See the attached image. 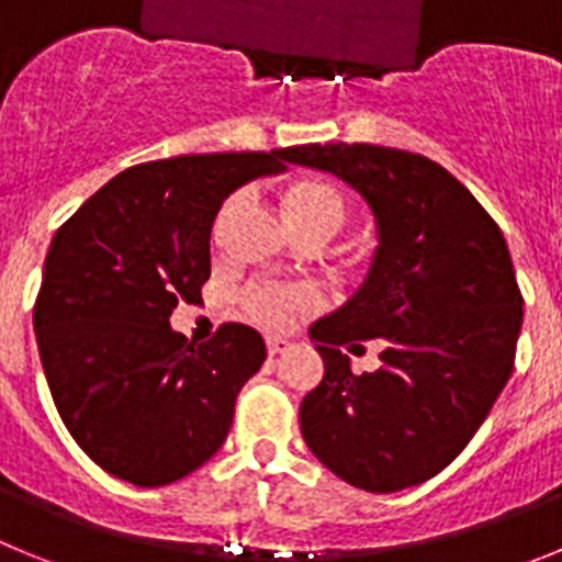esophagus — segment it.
Returning a JSON list of instances; mask_svg holds the SVG:
<instances>
[{
    "label": "esophagus",
    "mask_w": 562,
    "mask_h": 562,
    "mask_svg": "<svg viewBox=\"0 0 562 562\" xmlns=\"http://www.w3.org/2000/svg\"><path fill=\"white\" fill-rule=\"evenodd\" d=\"M286 349H290V342H286L284 337H267V351H270V357L284 355Z\"/></svg>",
    "instance_id": "esophagus-1"
}]
</instances>
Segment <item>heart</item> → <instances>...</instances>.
<instances>
[{
    "mask_svg": "<svg viewBox=\"0 0 562 562\" xmlns=\"http://www.w3.org/2000/svg\"><path fill=\"white\" fill-rule=\"evenodd\" d=\"M231 205L225 207V213ZM284 213L292 231H321L329 238L346 222V200L335 186L324 180H301L284 193ZM312 292L306 290H281V286H252L245 295V306L252 321L265 326H284L292 310L310 306Z\"/></svg>",
    "mask_w": 562,
    "mask_h": 562,
    "instance_id": "heart-1",
    "label": "heart"
}]
</instances>
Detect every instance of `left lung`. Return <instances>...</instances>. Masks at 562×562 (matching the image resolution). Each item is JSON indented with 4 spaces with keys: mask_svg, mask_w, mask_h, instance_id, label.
I'll list each match as a JSON object with an SVG mask.
<instances>
[{
    "mask_svg": "<svg viewBox=\"0 0 562 562\" xmlns=\"http://www.w3.org/2000/svg\"><path fill=\"white\" fill-rule=\"evenodd\" d=\"M335 173L369 205L376 250L362 284L310 337L324 380L301 402L315 459L366 493L441 473L513 374L524 297L493 216L439 162L371 143L284 148ZM380 339L383 366L357 378L336 349Z\"/></svg>",
    "mask_w": 562,
    "mask_h": 562,
    "instance_id": "left-lung-1",
    "label": "left lung"
}]
</instances>
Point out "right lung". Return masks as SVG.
Listing matches in <instances>:
<instances>
[{"label":"right lung","mask_w":562,"mask_h":562,"mask_svg":"<svg viewBox=\"0 0 562 562\" xmlns=\"http://www.w3.org/2000/svg\"><path fill=\"white\" fill-rule=\"evenodd\" d=\"M276 151L180 154L121 171L53 236L33 310L49 394L78 448L114 479L166 486L225 445L236 396L261 369L256 329L193 346L171 329L211 278L222 202L284 171Z\"/></svg>","instance_id":"right-lung-1"}]
</instances>
